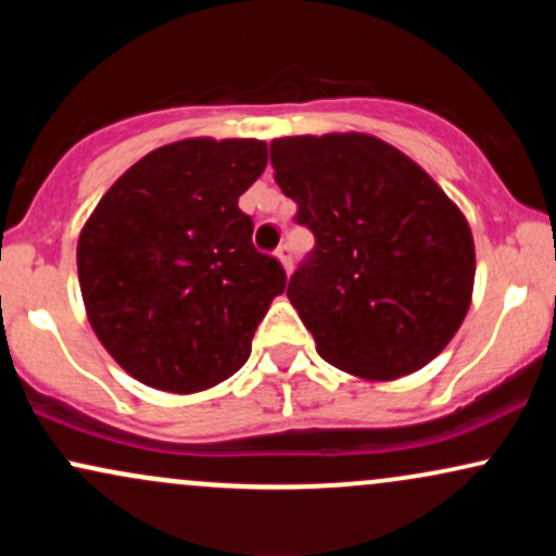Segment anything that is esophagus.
I'll use <instances>...</instances> for the list:
<instances>
[{
  "label": "esophagus",
  "mask_w": 556,
  "mask_h": 556,
  "mask_svg": "<svg viewBox=\"0 0 556 556\" xmlns=\"http://www.w3.org/2000/svg\"><path fill=\"white\" fill-rule=\"evenodd\" d=\"M277 258L282 261L285 271L292 269V248H290V242H282V245L277 248Z\"/></svg>",
  "instance_id": "1"
}]
</instances>
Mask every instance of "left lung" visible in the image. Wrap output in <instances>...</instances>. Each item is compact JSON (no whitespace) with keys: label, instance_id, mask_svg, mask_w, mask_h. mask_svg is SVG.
I'll return each mask as SVG.
<instances>
[{"label":"left lung","instance_id":"8db88e82","mask_svg":"<svg viewBox=\"0 0 556 556\" xmlns=\"http://www.w3.org/2000/svg\"><path fill=\"white\" fill-rule=\"evenodd\" d=\"M271 164L316 240L287 298L318 355L381 381L437 358L473 292V235L460 208L416 162L361 132L277 138Z\"/></svg>","mask_w":556,"mask_h":556}]
</instances>
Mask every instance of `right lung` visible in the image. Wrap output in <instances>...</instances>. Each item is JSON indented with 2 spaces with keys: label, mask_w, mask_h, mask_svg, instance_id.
Returning a JSON list of instances; mask_svg holds the SVG:
<instances>
[{
  "label": "right lung",
  "mask_w": 556,
  "mask_h": 556,
  "mask_svg": "<svg viewBox=\"0 0 556 556\" xmlns=\"http://www.w3.org/2000/svg\"><path fill=\"white\" fill-rule=\"evenodd\" d=\"M266 167L264 140L162 146L112 185L78 240L88 321L143 384L190 394L225 381L287 274L253 245L238 198Z\"/></svg>",
  "instance_id": "add662e5"
}]
</instances>
